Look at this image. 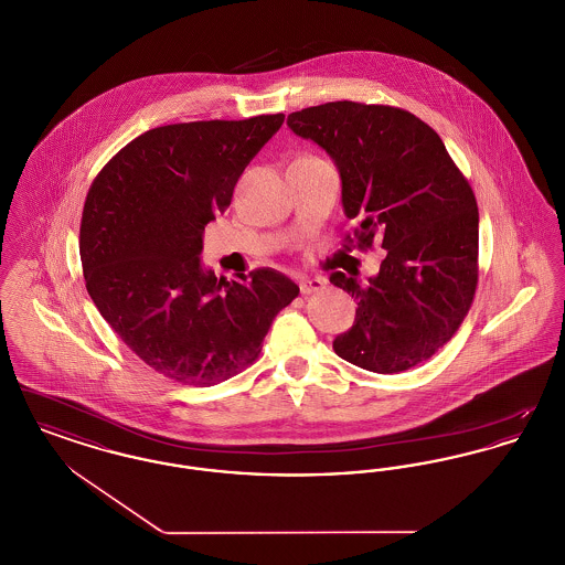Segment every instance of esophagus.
<instances>
[{"label": "esophagus", "mask_w": 565, "mask_h": 565, "mask_svg": "<svg viewBox=\"0 0 565 565\" xmlns=\"http://www.w3.org/2000/svg\"><path fill=\"white\" fill-rule=\"evenodd\" d=\"M326 288V279L322 277H305L300 281V295H316Z\"/></svg>", "instance_id": "34e87169"}]
</instances>
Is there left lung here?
<instances>
[{"instance_id": "left-lung-1", "label": "left lung", "mask_w": 565, "mask_h": 565, "mask_svg": "<svg viewBox=\"0 0 565 565\" xmlns=\"http://www.w3.org/2000/svg\"><path fill=\"white\" fill-rule=\"evenodd\" d=\"M288 127L337 164L343 212L358 222L348 242L387 252L366 284L330 275L358 300L353 326L332 341L337 355L381 375L428 360L456 334L477 290L470 184L438 134L401 108L332 102L292 111Z\"/></svg>"}]
</instances>
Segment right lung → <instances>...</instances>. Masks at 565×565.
Returning a JSON list of instances; mask_svg holds the SVG:
<instances>
[{"label":"right lung","mask_w":565,"mask_h":565,"mask_svg":"<svg viewBox=\"0 0 565 565\" xmlns=\"http://www.w3.org/2000/svg\"><path fill=\"white\" fill-rule=\"evenodd\" d=\"M284 114L157 127L129 141L88 189L81 224L86 290L109 328L157 373L210 387L263 350L298 286L279 270L215 277L203 231Z\"/></svg>","instance_id":"right-lung-1"}]
</instances>
